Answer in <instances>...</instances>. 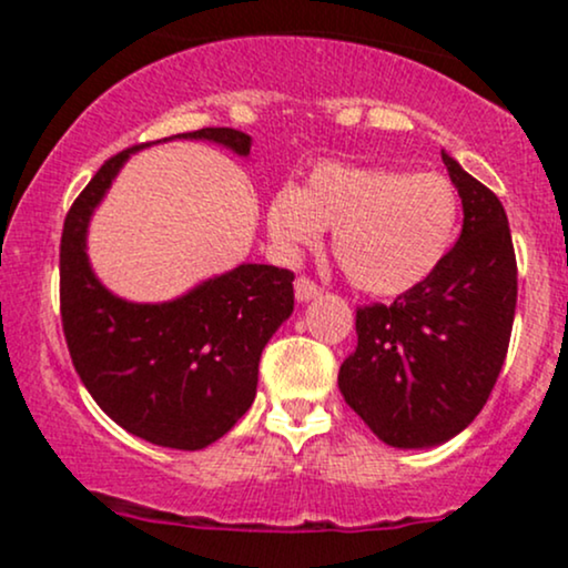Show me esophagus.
<instances>
[{"label": "esophagus", "mask_w": 568, "mask_h": 568, "mask_svg": "<svg viewBox=\"0 0 568 568\" xmlns=\"http://www.w3.org/2000/svg\"><path fill=\"white\" fill-rule=\"evenodd\" d=\"M293 288H296V298L298 302H312V298L321 296V285L312 283L310 277H298L296 283H293Z\"/></svg>", "instance_id": "1"}]
</instances>
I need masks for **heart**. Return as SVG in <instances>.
<instances>
[{
    "label": "heart",
    "mask_w": 568,
    "mask_h": 568,
    "mask_svg": "<svg viewBox=\"0 0 568 568\" xmlns=\"http://www.w3.org/2000/svg\"><path fill=\"white\" fill-rule=\"evenodd\" d=\"M459 197L446 175L321 162L304 186L283 184L266 232L285 256L334 230V256L355 288L397 296L433 275L456 237Z\"/></svg>",
    "instance_id": "obj_1"
}]
</instances>
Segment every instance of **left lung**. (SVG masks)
<instances>
[{
  "instance_id": "8db88e82",
  "label": "left lung",
  "mask_w": 568,
  "mask_h": 568,
  "mask_svg": "<svg viewBox=\"0 0 568 568\" xmlns=\"http://www.w3.org/2000/svg\"><path fill=\"white\" fill-rule=\"evenodd\" d=\"M462 197V234L425 283L357 310V347L338 389L376 438L433 448L486 406L510 344L518 266L507 213L491 189L443 152Z\"/></svg>"
}]
</instances>
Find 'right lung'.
Returning a JSON list of instances; mask_svg holds the SVG:
<instances>
[{
    "label": "right lung",
    "instance_id": "right-lung-1",
    "mask_svg": "<svg viewBox=\"0 0 568 568\" xmlns=\"http://www.w3.org/2000/svg\"><path fill=\"white\" fill-rule=\"evenodd\" d=\"M211 141L237 158L251 135L202 128L162 141ZM139 146L106 160L71 205L61 237V321L77 374L106 416L154 446L197 452L251 408L258 361L293 312V272L240 264L171 302L139 304L95 277L88 230Z\"/></svg>",
    "mask_w": 568,
    "mask_h": 568
}]
</instances>
